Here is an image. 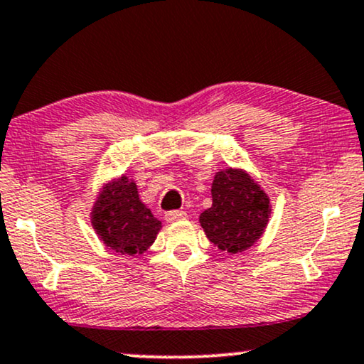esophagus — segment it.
<instances>
[{"instance_id": "esophagus-1", "label": "esophagus", "mask_w": 364, "mask_h": 364, "mask_svg": "<svg viewBox=\"0 0 364 364\" xmlns=\"http://www.w3.org/2000/svg\"><path fill=\"white\" fill-rule=\"evenodd\" d=\"M164 218H166V222H169V223L179 222V220H185L186 218V211H183V210L168 211V213L164 215Z\"/></svg>"}]
</instances>
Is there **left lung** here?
Here are the masks:
<instances>
[{"mask_svg":"<svg viewBox=\"0 0 364 364\" xmlns=\"http://www.w3.org/2000/svg\"><path fill=\"white\" fill-rule=\"evenodd\" d=\"M213 203L200 215L208 240L228 254L247 250L269 223L272 206L267 193L243 169L227 168L215 174Z\"/></svg>","mask_w":364,"mask_h":364,"instance_id":"1","label":"left lung"}]
</instances>
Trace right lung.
I'll list each match as a JSON object with an SVG mask.
<instances>
[{
    "instance_id": "right-lung-1",
    "label": "right lung",
    "mask_w": 364,
    "mask_h": 364,
    "mask_svg": "<svg viewBox=\"0 0 364 364\" xmlns=\"http://www.w3.org/2000/svg\"><path fill=\"white\" fill-rule=\"evenodd\" d=\"M90 223L100 242L122 255L144 254L161 230V222L139 200L136 183L126 174L99 191Z\"/></svg>"
}]
</instances>
